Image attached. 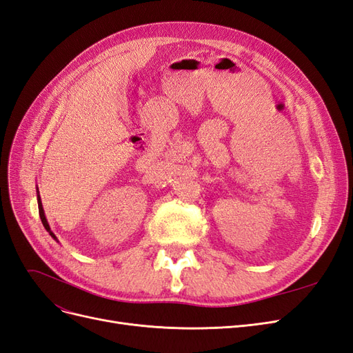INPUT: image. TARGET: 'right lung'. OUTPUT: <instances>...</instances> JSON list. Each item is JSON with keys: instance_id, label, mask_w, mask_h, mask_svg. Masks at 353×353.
Listing matches in <instances>:
<instances>
[{"instance_id": "1", "label": "right lung", "mask_w": 353, "mask_h": 353, "mask_svg": "<svg viewBox=\"0 0 353 353\" xmlns=\"http://www.w3.org/2000/svg\"><path fill=\"white\" fill-rule=\"evenodd\" d=\"M38 209H39V218H41V221H42V225L46 227V230L50 232V236H51V237H54V239H56L54 234H52V232H51V230H50V225H48V222H47V219H46L44 209H42V203H41V199H39V197H38Z\"/></svg>"}]
</instances>
